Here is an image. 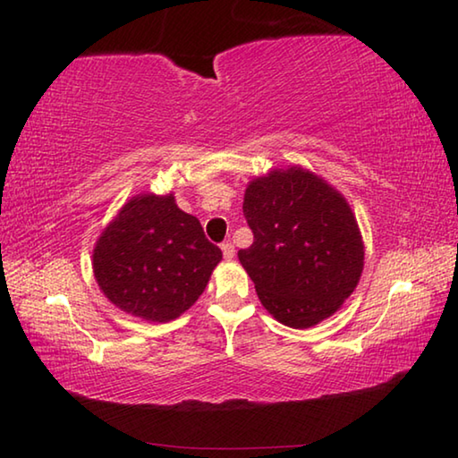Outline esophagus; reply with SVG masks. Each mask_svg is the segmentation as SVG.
<instances>
[{
  "label": "esophagus",
  "mask_w": 458,
  "mask_h": 458,
  "mask_svg": "<svg viewBox=\"0 0 458 458\" xmlns=\"http://www.w3.org/2000/svg\"><path fill=\"white\" fill-rule=\"evenodd\" d=\"M222 252H224V259H226V260H232V259H234V244H232L230 242V240H228V242H222Z\"/></svg>",
  "instance_id": "34e87169"
}]
</instances>
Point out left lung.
Returning <instances> with one entry per match:
<instances>
[{
  "instance_id": "8db88e82",
  "label": "left lung",
  "mask_w": 458,
  "mask_h": 458,
  "mask_svg": "<svg viewBox=\"0 0 458 458\" xmlns=\"http://www.w3.org/2000/svg\"><path fill=\"white\" fill-rule=\"evenodd\" d=\"M242 210L254 234L238 260L278 323L309 329L341 309L363 270L361 232L347 199L301 165L248 182Z\"/></svg>"
}]
</instances>
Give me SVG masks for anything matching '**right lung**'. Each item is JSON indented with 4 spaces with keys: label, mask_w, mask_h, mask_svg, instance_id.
Here are the masks:
<instances>
[{
    "label": "right lung",
    "mask_w": 458,
    "mask_h": 458,
    "mask_svg": "<svg viewBox=\"0 0 458 458\" xmlns=\"http://www.w3.org/2000/svg\"><path fill=\"white\" fill-rule=\"evenodd\" d=\"M222 250L174 193L131 198L92 250L98 289L114 307L149 323H167L196 303Z\"/></svg>",
    "instance_id": "add662e5"
}]
</instances>
